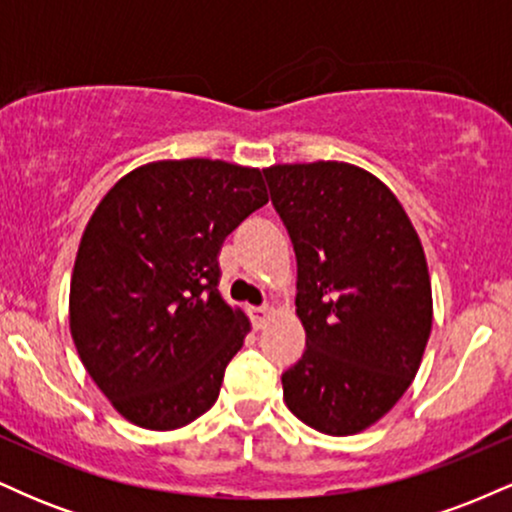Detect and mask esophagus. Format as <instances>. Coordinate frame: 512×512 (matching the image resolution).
<instances>
[{"mask_svg":"<svg viewBox=\"0 0 512 512\" xmlns=\"http://www.w3.org/2000/svg\"><path fill=\"white\" fill-rule=\"evenodd\" d=\"M269 315H272V308H269V305H260V308H250V317H252V325H255V330H262L264 322L269 320Z\"/></svg>","mask_w":512,"mask_h":512,"instance_id":"1","label":"esophagus"}]
</instances>
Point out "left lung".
Returning <instances> with one entry per match:
<instances>
[{"label": "left lung", "mask_w": 512, "mask_h": 512, "mask_svg": "<svg viewBox=\"0 0 512 512\" xmlns=\"http://www.w3.org/2000/svg\"><path fill=\"white\" fill-rule=\"evenodd\" d=\"M298 264L305 351L281 373L303 424L351 436L390 411L421 366L433 322L421 240L397 197L339 161L264 170Z\"/></svg>", "instance_id": "left-lung-1"}]
</instances>
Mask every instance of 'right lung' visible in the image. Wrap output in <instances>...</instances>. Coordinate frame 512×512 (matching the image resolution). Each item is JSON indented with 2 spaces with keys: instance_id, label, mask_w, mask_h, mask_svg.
Returning <instances> with one entry per match:
<instances>
[{
  "instance_id": "add662e5",
  "label": "right lung",
  "mask_w": 512,
  "mask_h": 512,
  "mask_svg": "<svg viewBox=\"0 0 512 512\" xmlns=\"http://www.w3.org/2000/svg\"><path fill=\"white\" fill-rule=\"evenodd\" d=\"M267 199L257 168L185 158L132 170L93 211L69 327L88 375L127 421L173 431L214 407L250 330L216 289L219 250Z\"/></svg>"
}]
</instances>
